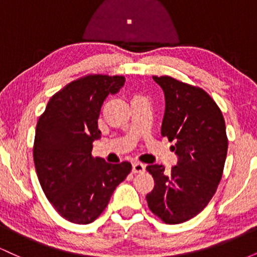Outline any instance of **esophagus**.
Here are the masks:
<instances>
[{
	"instance_id": "34e87169",
	"label": "esophagus",
	"mask_w": 257,
	"mask_h": 257,
	"mask_svg": "<svg viewBox=\"0 0 257 257\" xmlns=\"http://www.w3.org/2000/svg\"><path fill=\"white\" fill-rule=\"evenodd\" d=\"M146 170V167L144 166L143 163H134L133 164V168H132V172L133 174H141L144 173Z\"/></svg>"
}]
</instances>
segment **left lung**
<instances>
[{"instance_id":"1","label":"left lung","mask_w":257,"mask_h":257,"mask_svg":"<svg viewBox=\"0 0 257 257\" xmlns=\"http://www.w3.org/2000/svg\"><path fill=\"white\" fill-rule=\"evenodd\" d=\"M166 98L162 137L174 141L178 164L167 174L162 164L146 168L155 187L146 196L150 210L170 225L198 215L222 178L228 140L222 112L202 88L169 76H153Z\"/></svg>"}]
</instances>
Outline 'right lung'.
<instances>
[{
  "mask_svg": "<svg viewBox=\"0 0 257 257\" xmlns=\"http://www.w3.org/2000/svg\"><path fill=\"white\" fill-rule=\"evenodd\" d=\"M123 76L88 75L52 96L38 118L34 162L44 194L64 219L93 222L132 170L129 162L111 164L91 156L100 110L108 94L118 93Z\"/></svg>",
  "mask_w": 257,
  "mask_h": 257,
  "instance_id": "1",
  "label": "right lung"
}]
</instances>
